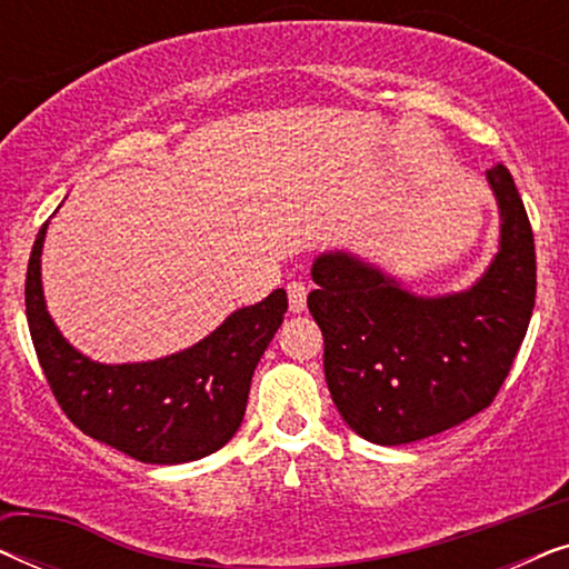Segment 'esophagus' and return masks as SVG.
I'll return each instance as SVG.
<instances>
[{
  "mask_svg": "<svg viewBox=\"0 0 569 569\" xmlns=\"http://www.w3.org/2000/svg\"><path fill=\"white\" fill-rule=\"evenodd\" d=\"M287 298H290L292 313H302V310H306V300H308V287L302 282H290L287 284Z\"/></svg>",
  "mask_w": 569,
  "mask_h": 569,
  "instance_id": "esophagus-1",
  "label": "esophagus"
}]
</instances>
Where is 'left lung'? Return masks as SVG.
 I'll list each match as a JSON object with an SVG mask.
<instances>
[{
	"instance_id": "1",
	"label": "left lung",
	"mask_w": 569,
	"mask_h": 569,
	"mask_svg": "<svg viewBox=\"0 0 569 569\" xmlns=\"http://www.w3.org/2000/svg\"><path fill=\"white\" fill-rule=\"evenodd\" d=\"M500 246L477 282L417 295L347 248L316 256L308 295L323 333V370L339 415L376 446L432 438L487 409L528 331L536 251L510 170H487Z\"/></svg>"
}]
</instances>
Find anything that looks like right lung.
Masks as SVG:
<instances>
[{
	"label": "right lung",
	"instance_id": "obj_1",
	"mask_svg": "<svg viewBox=\"0 0 569 569\" xmlns=\"http://www.w3.org/2000/svg\"><path fill=\"white\" fill-rule=\"evenodd\" d=\"M38 230L26 277L30 337L64 415L92 440L142 463H189L220 450L243 422L251 378L284 321L287 292L238 308L181 352L106 365L69 345L46 308Z\"/></svg>",
	"mask_w": 569,
	"mask_h": 569
}]
</instances>
